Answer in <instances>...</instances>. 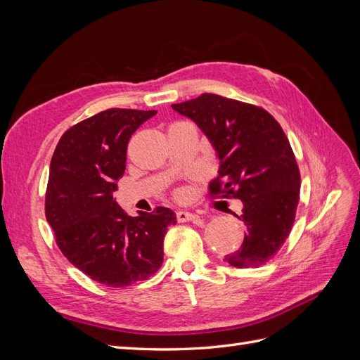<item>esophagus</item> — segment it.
<instances>
[{"instance_id":"obj_1","label":"esophagus","mask_w":360,"mask_h":360,"mask_svg":"<svg viewBox=\"0 0 360 360\" xmlns=\"http://www.w3.org/2000/svg\"><path fill=\"white\" fill-rule=\"evenodd\" d=\"M198 214H193L191 212H184V210H180L177 212V221L179 222H191V221H197L198 219Z\"/></svg>"}]
</instances>
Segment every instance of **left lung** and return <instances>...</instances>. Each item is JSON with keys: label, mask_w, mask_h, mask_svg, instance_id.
<instances>
[{"label": "left lung", "mask_w": 360, "mask_h": 360, "mask_svg": "<svg viewBox=\"0 0 360 360\" xmlns=\"http://www.w3.org/2000/svg\"><path fill=\"white\" fill-rule=\"evenodd\" d=\"M171 106L216 151L219 177L210 192L243 202L234 214L246 225L243 243L225 261L238 269L267 263L288 237L299 204L300 172L284 130L263 108L212 93Z\"/></svg>", "instance_id": "1"}]
</instances>
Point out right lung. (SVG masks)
<instances>
[{
  "instance_id": "add662e5",
  "label": "right lung",
  "mask_w": 360,
  "mask_h": 360,
  "mask_svg": "<svg viewBox=\"0 0 360 360\" xmlns=\"http://www.w3.org/2000/svg\"><path fill=\"white\" fill-rule=\"evenodd\" d=\"M155 114L102 111L66 130L51 159L45 213L57 245L75 267L108 287L132 285L156 274L167 228L177 224L167 207L132 217L114 198L129 139Z\"/></svg>"
}]
</instances>
